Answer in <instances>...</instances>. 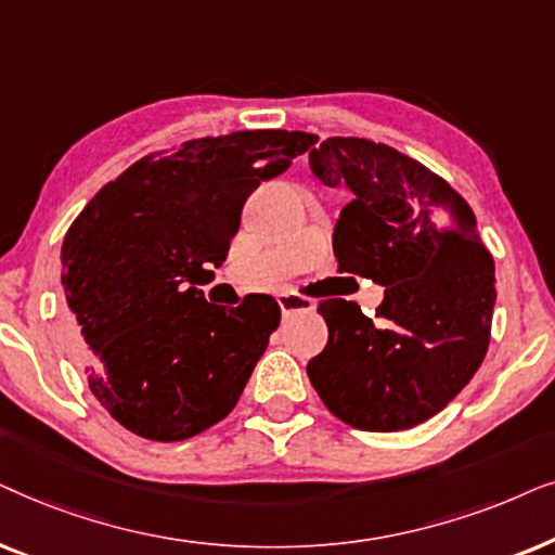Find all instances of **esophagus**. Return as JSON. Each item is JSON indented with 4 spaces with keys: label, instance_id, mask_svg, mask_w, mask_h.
<instances>
[{
    "label": "esophagus",
    "instance_id": "obj_1",
    "mask_svg": "<svg viewBox=\"0 0 555 555\" xmlns=\"http://www.w3.org/2000/svg\"><path fill=\"white\" fill-rule=\"evenodd\" d=\"M279 307H282L284 317H289L294 312H307V309H314V299L299 297V294H279Z\"/></svg>",
    "mask_w": 555,
    "mask_h": 555
}]
</instances>
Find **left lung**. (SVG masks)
<instances>
[{
	"label": "left lung",
	"mask_w": 555,
	"mask_h": 555,
	"mask_svg": "<svg viewBox=\"0 0 555 555\" xmlns=\"http://www.w3.org/2000/svg\"><path fill=\"white\" fill-rule=\"evenodd\" d=\"M309 167L327 188L352 192L332 233L337 269L386 286L375 317L354 301H320L330 337L309 360V380L352 428L424 424L490 347L494 261L475 212L444 177L371 139H324Z\"/></svg>",
	"instance_id": "obj_1"
}]
</instances>
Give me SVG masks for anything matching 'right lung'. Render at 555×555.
I'll list each match as a JSON object with an SVG mask.
<instances>
[{"instance_id":"1","label":"right lung","mask_w":555,"mask_h":555,"mask_svg":"<svg viewBox=\"0 0 555 555\" xmlns=\"http://www.w3.org/2000/svg\"><path fill=\"white\" fill-rule=\"evenodd\" d=\"M317 142L256 129L152 152L95 192L63 241V294L78 365L137 437L182 441L235 409L282 322L269 294L210 305L243 203Z\"/></svg>"}]
</instances>
